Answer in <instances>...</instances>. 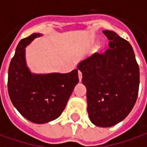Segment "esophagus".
I'll list each match as a JSON object with an SVG mask.
<instances>
[{"label":"esophagus","instance_id":"esophagus-1","mask_svg":"<svg viewBox=\"0 0 147 147\" xmlns=\"http://www.w3.org/2000/svg\"><path fill=\"white\" fill-rule=\"evenodd\" d=\"M78 74H79V80H80V81H81L82 80V72L80 71H79Z\"/></svg>","mask_w":147,"mask_h":147}]
</instances>
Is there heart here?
<instances>
[{
  "mask_svg": "<svg viewBox=\"0 0 147 147\" xmlns=\"http://www.w3.org/2000/svg\"><path fill=\"white\" fill-rule=\"evenodd\" d=\"M102 49H103V47H102V45H98V46L96 47V49H97V52H98V53H100V52L102 51Z\"/></svg>",
  "mask_w": 147,
  "mask_h": 147,
  "instance_id": "b5f03b06",
  "label": "heart"
}]
</instances>
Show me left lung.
Listing matches in <instances>:
<instances>
[{"label": "left lung", "mask_w": 147, "mask_h": 147, "mask_svg": "<svg viewBox=\"0 0 147 147\" xmlns=\"http://www.w3.org/2000/svg\"><path fill=\"white\" fill-rule=\"evenodd\" d=\"M109 40L103 54H94L77 65L86 88L87 112L94 125L109 127L124 120L136 104L139 67L131 45L112 30H103Z\"/></svg>", "instance_id": "8db88e82"}]
</instances>
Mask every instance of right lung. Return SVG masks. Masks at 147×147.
I'll return each instance as SVG.
<instances>
[{
    "instance_id": "obj_1",
    "label": "right lung",
    "mask_w": 147,
    "mask_h": 147,
    "mask_svg": "<svg viewBox=\"0 0 147 147\" xmlns=\"http://www.w3.org/2000/svg\"><path fill=\"white\" fill-rule=\"evenodd\" d=\"M42 34L21 40L8 68V90L12 104L30 122L46 123L60 117L79 83L78 70L69 73H34L26 61V47Z\"/></svg>"
}]
</instances>
